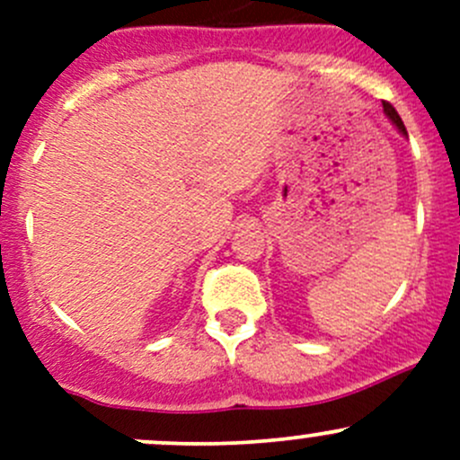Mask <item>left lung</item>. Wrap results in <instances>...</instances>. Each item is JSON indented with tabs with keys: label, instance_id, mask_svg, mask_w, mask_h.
<instances>
[{
	"label": "left lung",
	"instance_id": "8db88e82",
	"mask_svg": "<svg viewBox=\"0 0 460 460\" xmlns=\"http://www.w3.org/2000/svg\"><path fill=\"white\" fill-rule=\"evenodd\" d=\"M383 109H385V115H387V118L392 119L394 124H396V128H398V131H401L402 136H407V131H405V124H402L401 115L396 113V109H394V106L389 104V102H383Z\"/></svg>",
	"mask_w": 460,
	"mask_h": 460
}]
</instances>
